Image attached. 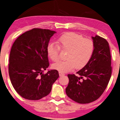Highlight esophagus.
<instances>
[{"label":"esophagus","mask_w":120,"mask_h":120,"mask_svg":"<svg viewBox=\"0 0 120 120\" xmlns=\"http://www.w3.org/2000/svg\"><path fill=\"white\" fill-rule=\"evenodd\" d=\"M59 76H63L65 75L64 74L62 73V72H59Z\"/></svg>","instance_id":"34e87169"}]
</instances>
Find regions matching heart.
I'll list each match as a JSON object with an SVG mask.
<instances>
[{
	"label": "heart",
	"mask_w": 120,
	"mask_h": 120,
	"mask_svg": "<svg viewBox=\"0 0 120 120\" xmlns=\"http://www.w3.org/2000/svg\"><path fill=\"white\" fill-rule=\"evenodd\" d=\"M58 43L62 49L68 50L67 60L54 64L52 68L62 73L69 72L75 68L78 69L84 68L90 61L95 51L93 40L75 33L68 32L61 35L58 39ZM59 51V47L54 42H50L47 45V55L52 61L58 60Z\"/></svg>",
	"instance_id": "heart-1"
}]
</instances>
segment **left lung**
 I'll use <instances>...</instances> for the list:
<instances>
[{
  "instance_id": "obj_1",
  "label": "left lung",
  "mask_w": 120,
  "mask_h": 120,
  "mask_svg": "<svg viewBox=\"0 0 120 120\" xmlns=\"http://www.w3.org/2000/svg\"><path fill=\"white\" fill-rule=\"evenodd\" d=\"M95 51L89 63L76 74H68V96L79 104L96 100L105 90L111 76V56L108 42L100 36L92 37Z\"/></svg>"
}]
</instances>
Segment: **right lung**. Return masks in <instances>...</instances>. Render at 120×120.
<instances>
[{"mask_svg":"<svg viewBox=\"0 0 120 120\" xmlns=\"http://www.w3.org/2000/svg\"><path fill=\"white\" fill-rule=\"evenodd\" d=\"M56 31L34 28L20 35L10 52L9 74L11 84L21 96L38 100L49 95L59 75L49 67L46 46Z\"/></svg>","mask_w":120,"mask_h":120,"instance_id":"1","label":"right lung"}]
</instances>
